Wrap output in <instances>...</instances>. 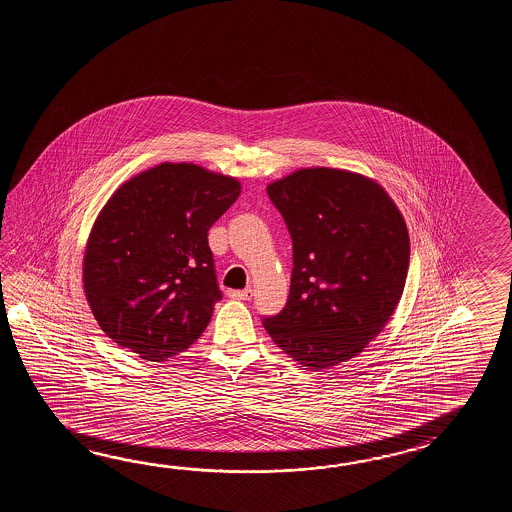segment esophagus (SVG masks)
<instances>
[{
  "label": "esophagus",
  "mask_w": 512,
  "mask_h": 512,
  "mask_svg": "<svg viewBox=\"0 0 512 512\" xmlns=\"http://www.w3.org/2000/svg\"><path fill=\"white\" fill-rule=\"evenodd\" d=\"M230 298H236V300H251L252 291L251 289H245V291H230Z\"/></svg>",
  "instance_id": "34e87169"
}]
</instances>
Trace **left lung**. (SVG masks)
I'll use <instances>...</instances> for the list:
<instances>
[{"label": "left lung", "mask_w": 512, "mask_h": 512, "mask_svg": "<svg viewBox=\"0 0 512 512\" xmlns=\"http://www.w3.org/2000/svg\"><path fill=\"white\" fill-rule=\"evenodd\" d=\"M293 238L287 304L263 318L305 370L353 359L381 333L403 296L410 238L379 183L335 168H302L267 186Z\"/></svg>", "instance_id": "obj_1"}]
</instances>
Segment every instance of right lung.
Wrapping results in <instances>:
<instances>
[{"mask_svg": "<svg viewBox=\"0 0 512 512\" xmlns=\"http://www.w3.org/2000/svg\"><path fill=\"white\" fill-rule=\"evenodd\" d=\"M240 181L192 163H163L109 197L89 234L84 289L98 326L141 359L190 348L221 300L208 230Z\"/></svg>", "mask_w": 512, "mask_h": 512, "instance_id": "obj_1", "label": "right lung"}]
</instances>
